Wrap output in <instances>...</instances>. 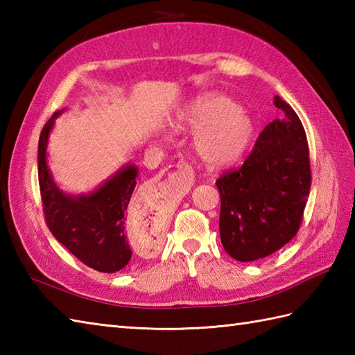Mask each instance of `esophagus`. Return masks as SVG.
I'll list each match as a JSON object with an SVG mask.
<instances>
[{
	"label": "esophagus",
	"instance_id": "1",
	"mask_svg": "<svg viewBox=\"0 0 355 355\" xmlns=\"http://www.w3.org/2000/svg\"><path fill=\"white\" fill-rule=\"evenodd\" d=\"M177 168H183V164H177Z\"/></svg>",
	"mask_w": 355,
	"mask_h": 355
}]
</instances>
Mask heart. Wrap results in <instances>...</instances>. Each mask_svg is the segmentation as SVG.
<instances>
[{
	"label": "heart",
	"instance_id": "obj_1",
	"mask_svg": "<svg viewBox=\"0 0 355 355\" xmlns=\"http://www.w3.org/2000/svg\"><path fill=\"white\" fill-rule=\"evenodd\" d=\"M178 130H195L192 146L209 168H225L244 155L253 139L252 117L227 96H200L177 116Z\"/></svg>",
	"mask_w": 355,
	"mask_h": 355
}]
</instances>
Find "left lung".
I'll return each mask as SVG.
<instances>
[{
  "label": "left lung",
  "mask_w": 355,
  "mask_h": 355,
  "mask_svg": "<svg viewBox=\"0 0 355 355\" xmlns=\"http://www.w3.org/2000/svg\"><path fill=\"white\" fill-rule=\"evenodd\" d=\"M259 134L241 168L216 180L221 195L220 236L233 259L250 262L296 236L311 187L310 150L302 122L288 103Z\"/></svg>",
  "instance_id": "obj_1"
}]
</instances>
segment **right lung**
Returning a JSON list of instances; mask_svg holds the SVG:
<instances>
[{"label": "right lung", "mask_w": 355, "mask_h": 355, "mask_svg": "<svg viewBox=\"0 0 355 355\" xmlns=\"http://www.w3.org/2000/svg\"><path fill=\"white\" fill-rule=\"evenodd\" d=\"M55 112L44 125L37 143V178L45 223L67 250L102 273H116L131 259V247L125 236L126 209L131 201L139 171L128 164L99 189L87 195L64 193L53 182L47 166V141Z\"/></svg>", "instance_id": "obj_1"}]
</instances>
